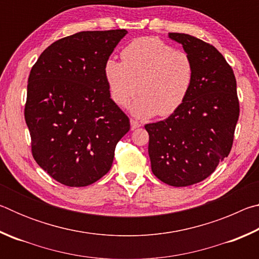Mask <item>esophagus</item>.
Listing matches in <instances>:
<instances>
[{
  "mask_svg": "<svg viewBox=\"0 0 259 259\" xmlns=\"http://www.w3.org/2000/svg\"><path fill=\"white\" fill-rule=\"evenodd\" d=\"M130 124H131V129H133V130L139 128V126H142V123H140V122L136 121L134 119H130Z\"/></svg>",
  "mask_w": 259,
  "mask_h": 259,
  "instance_id": "34e87169",
  "label": "esophagus"
}]
</instances>
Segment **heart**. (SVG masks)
<instances>
[{"label": "heart", "mask_w": 259, "mask_h": 259, "mask_svg": "<svg viewBox=\"0 0 259 259\" xmlns=\"http://www.w3.org/2000/svg\"><path fill=\"white\" fill-rule=\"evenodd\" d=\"M122 61L108 59L104 73L114 103L125 106L140 119L157 114L169 116L185 102L194 77L191 57L157 37L145 36L129 43L121 52Z\"/></svg>", "instance_id": "heart-1"}]
</instances>
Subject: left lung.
<instances>
[{"mask_svg": "<svg viewBox=\"0 0 259 259\" xmlns=\"http://www.w3.org/2000/svg\"><path fill=\"white\" fill-rule=\"evenodd\" d=\"M193 61L190 94L168 119L145 125L152 171L168 185L202 182L229 156L239 119L233 69L216 48L184 33H169Z\"/></svg>", "mask_w": 259, "mask_h": 259, "instance_id": "8db88e82", "label": "left lung"}]
</instances>
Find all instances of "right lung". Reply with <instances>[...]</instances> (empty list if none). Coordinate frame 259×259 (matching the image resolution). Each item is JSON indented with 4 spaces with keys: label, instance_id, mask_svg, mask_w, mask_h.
Returning a JSON list of instances; mask_svg holds the SVG:
<instances>
[{
    "label": "right lung",
    "instance_id": "1",
    "mask_svg": "<svg viewBox=\"0 0 259 259\" xmlns=\"http://www.w3.org/2000/svg\"><path fill=\"white\" fill-rule=\"evenodd\" d=\"M125 29L78 32L42 52L29 73L25 120L35 161L57 182L88 186L111 169L130 130L104 67Z\"/></svg>",
    "mask_w": 259,
    "mask_h": 259
}]
</instances>
